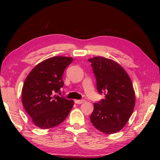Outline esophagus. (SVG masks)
<instances>
[{"label":"esophagus","mask_w":160,"mask_h":160,"mask_svg":"<svg viewBox=\"0 0 160 160\" xmlns=\"http://www.w3.org/2000/svg\"><path fill=\"white\" fill-rule=\"evenodd\" d=\"M85 100L84 99H81V100H75V103H76V104H81V103H83V102H85Z\"/></svg>","instance_id":"obj_1"}]
</instances>
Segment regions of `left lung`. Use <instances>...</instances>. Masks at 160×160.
Wrapping results in <instances>:
<instances>
[{
    "label": "left lung",
    "instance_id": "obj_1",
    "mask_svg": "<svg viewBox=\"0 0 160 160\" xmlns=\"http://www.w3.org/2000/svg\"><path fill=\"white\" fill-rule=\"evenodd\" d=\"M97 80L99 93L105 99L94 103L91 122L100 132L112 134L122 129L132 115L135 96L127 72L117 62L102 57L88 59Z\"/></svg>",
    "mask_w": 160,
    "mask_h": 160
}]
</instances>
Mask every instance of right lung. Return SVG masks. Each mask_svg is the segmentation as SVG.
<instances>
[{
	"mask_svg": "<svg viewBox=\"0 0 160 160\" xmlns=\"http://www.w3.org/2000/svg\"><path fill=\"white\" fill-rule=\"evenodd\" d=\"M72 57L57 56L37 64L28 75L22 89V103L33 123L41 129H49L61 123L74 104L55 93L64 83L62 77Z\"/></svg>",
	"mask_w": 160,
	"mask_h": 160,
	"instance_id": "obj_1",
	"label": "right lung"
}]
</instances>
